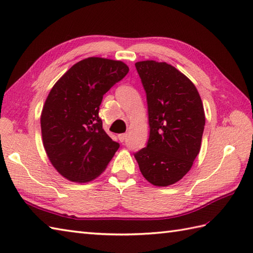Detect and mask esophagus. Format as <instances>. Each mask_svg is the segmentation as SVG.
Returning a JSON list of instances; mask_svg holds the SVG:
<instances>
[{
  "instance_id": "esophagus-1",
  "label": "esophagus",
  "mask_w": 253,
  "mask_h": 253,
  "mask_svg": "<svg viewBox=\"0 0 253 253\" xmlns=\"http://www.w3.org/2000/svg\"><path fill=\"white\" fill-rule=\"evenodd\" d=\"M126 138H127V133H121V135H118V139H120L121 142L125 141Z\"/></svg>"
}]
</instances>
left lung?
Instances as JSON below:
<instances>
[{"mask_svg":"<svg viewBox=\"0 0 253 253\" xmlns=\"http://www.w3.org/2000/svg\"><path fill=\"white\" fill-rule=\"evenodd\" d=\"M147 94L150 136L146 148L135 153L149 182L166 187L190 170L200 152L206 125L197 88L169 64L142 61L136 64Z\"/></svg>","mask_w":253,"mask_h":253,"instance_id":"left-lung-1","label":"left lung"}]
</instances>
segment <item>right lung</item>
<instances>
[{
    "label": "right lung",
    "instance_id": "right-lung-1",
    "mask_svg": "<svg viewBox=\"0 0 253 253\" xmlns=\"http://www.w3.org/2000/svg\"><path fill=\"white\" fill-rule=\"evenodd\" d=\"M128 72L121 61L88 57L51 89L41 114L42 140L50 162L68 180L96 178L120 148L102 127L99 110L103 95Z\"/></svg>",
    "mask_w": 253,
    "mask_h": 253
}]
</instances>
